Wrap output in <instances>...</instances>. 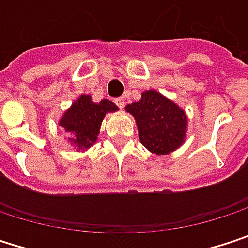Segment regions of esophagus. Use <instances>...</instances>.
<instances>
[{
    "instance_id": "esophagus-1",
    "label": "esophagus",
    "mask_w": 248,
    "mask_h": 248,
    "mask_svg": "<svg viewBox=\"0 0 248 248\" xmlns=\"http://www.w3.org/2000/svg\"><path fill=\"white\" fill-rule=\"evenodd\" d=\"M115 104H117V105H118L120 108H124V104H125V99H124L123 96H121V98H117V99H115Z\"/></svg>"
}]
</instances>
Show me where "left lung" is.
Returning a JSON list of instances; mask_svg holds the SVG:
<instances>
[{
    "label": "left lung",
    "instance_id": "obj_1",
    "mask_svg": "<svg viewBox=\"0 0 248 248\" xmlns=\"http://www.w3.org/2000/svg\"><path fill=\"white\" fill-rule=\"evenodd\" d=\"M125 111L134 117L140 143L149 152L165 156L185 143L187 115L159 91H144L140 101L128 104Z\"/></svg>",
    "mask_w": 248,
    "mask_h": 248
}]
</instances>
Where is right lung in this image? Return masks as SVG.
<instances>
[{"instance_id":"add662e5","label":"right lung","mask_w":248,"mask_h":248,"mask_svg":"<svg viewBox=\"0 0 248 248\" xmlns=\"http://www.w3.org/2000/svg\"><path fill=\"white\" fill-rule=\"evenodd\" d=\"M115 111H118V107L112 101L93 102L91 95L83 93L63 112L59 125L64 130L70 146L78 152H85L98 140L104 117Z\"/></svg>"}]
</instances>
